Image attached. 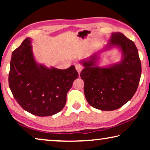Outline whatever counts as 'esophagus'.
<instances>
[{
	"instance_id": "34e87169",
	"label": "esophagus",
	"mask_w": 150,
	"mask_h": 150,
	"mask_svg": "<svg viewBox=\"0 0 150 150\" xmlns=\"http://www.w3.org/2000/svg\"><path fill=\"white\" fill-rule=\"evenodd\" d=\"M75 69L77 71V72L79 73V74L81 72V71L83 70V67L81 64H76L75 65Z\"/></svg>"
}]
</instances>
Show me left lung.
<instances>
[{"label":"left lung","instance_id":"1","mask_svg":"<svg viewBox=\"0 0 150 150\" xmlns=\"http://www.w3.org/2000/svg\"><path fill=\"white\" fill-rule=\"evenodd\" d=\"M117 46L122 59L108 67L96 65V54L82 61L85 68L80 73L84 81V93L88 103L101 110H116L130 100L138 88L142 66L134 42L120 32L113 33L106 47Z\"/></svg>","mask_w":150,"mask_h":150}]
</instances>
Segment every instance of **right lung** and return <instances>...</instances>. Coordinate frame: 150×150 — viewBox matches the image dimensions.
Segmentation results:
<instances>
[{"instance_id": "1", "label": "right lung", "mask_w": 150, "mask_h": 150, "mask_svg": "<svg viewBox=\"0 0 150 150\" xmlns=\"http://www.w3.org/2000/svg\"><path fill=\"white\" fill-rule=\"evenodd\" d=\"M27 38L12 54L9 87L21 107L38 116H52L64 108L67 92L79 77L74 65L47 68L35 62Z\"/></svg>"}]
</instances>
